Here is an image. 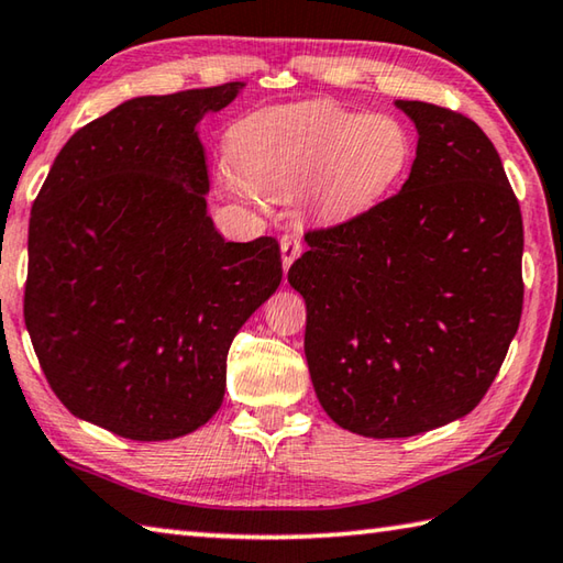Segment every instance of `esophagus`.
Segmentation results:
<instances>
[{
    "instance_id": "esophagus-1",
    "label": "esophagus",
    "mask_w": 563,
    "mask_h": 563,
    "mask_svg": "<svg viewBox=\"0 0 563 563\" xmlns=\"http://www.w3.org/2000/svg\"><path fill=\"white\" fill-rule=\"evenodd\" d=\"M280 253H283V268L288 271L290 265H292V261L300 258V253H302V236H300V231L283 233V239H280Z\"/></svg>"
}]
</instances>
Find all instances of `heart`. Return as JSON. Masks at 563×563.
<instances>
[{
	"label": "heart",
	"mask_w": 563,
	"mask_h": 563,
	"mask_svg": "<svg viewBox=\"0 0 563 563\" xmlns=\"http://www.w3.org/2000/svg\"><path fill=\"white\" fill-rule=\"evenodd\" d=\"M231 165L251 189L292 197L305 189L324 219H350L388 197L413 157L411 132L386 112L330 100L253 112L231 132Z\"/></svg>",
	"instance_id": "b5f03b06"
}]
</instances>
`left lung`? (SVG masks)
<instances>
[{
	"mask_svg": "<svg viewBox=\"0 0 563 563\" xmlns=\"http://www.w3.org/2000/svg\"><path fill=\"white\" fill-rule=\"evenodd\" d=\"M418 147L396 197L310 231L288 283L308 308L305 356L324 413L366 438L467 416L522 317V211L473 120L396 100Z\"/></svg>",
	"mask_w": 563,
	"mask_h": 563,
	"instance_id": "1",
	"label": "left lung"
}]
</instances>
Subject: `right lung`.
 <instances>
[{
    "label": "right lung",
    "mask_w": 563,
    "mask_h": 563,
    "mask_svg": "<svg viewBox=\"0 0 563 563\" xmlns=\"http://www.w3.org/2000/svg\"><path fill=\"white\" fill-rule=\"evenodd\" d=\"M243 84L125 100L70 137L29 221L24 322L70 413L172 441L219 411L227 356L278 290V241H227L207 211L199 122Z\"/></svg>",
    "instance_id": "right-lung-1"
}]
</instances>
